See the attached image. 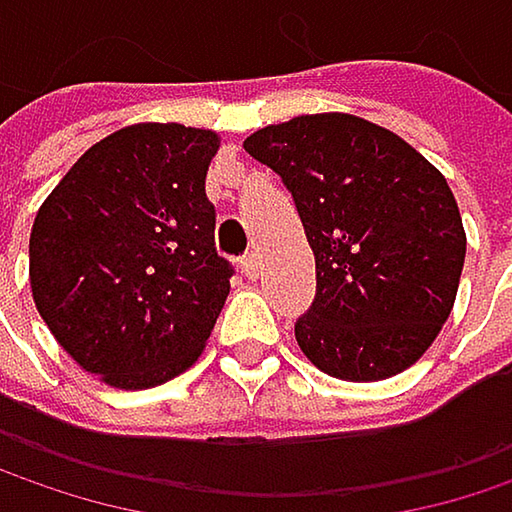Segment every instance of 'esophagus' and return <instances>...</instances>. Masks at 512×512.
<instances>
[{"label": "esophagus", "instance_id": "esophagus-1", "mask_svg": "<svg viewBox=\"0 0 512 512\" xmlns=\"http://www.w3.org/2000/svg\"><path fill=\"white\" fill-rule=\"evenodd\" d=\"M240 269L246 272V278H257V275H260V263H257V255L240 257Z\"/></svg>", "mask_w": 512, "mask_h": 512}]
</instances>
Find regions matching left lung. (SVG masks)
Returning a JSON list of instances; mask_svg holds the SVG:
<instances>
[{
    "mask_svg": "<svg viewBox=\"0 0 512 512\" xmlns=\"http://www.w3.org/2000/svg\"><path fill=\"white\" fill-rule=\"evenodd\" d=\"M243 148L293 195L317 263L296 320L302 353L350 382L388 379L427 353L448 320L462 260L457 198L412 145L356 115H302Z\"/></svg>",
    "mask_w": 512,
    "mask_h": 512,
    "instance_id": "left-lung-1",
    "label": "left lung"
}]
</instances>
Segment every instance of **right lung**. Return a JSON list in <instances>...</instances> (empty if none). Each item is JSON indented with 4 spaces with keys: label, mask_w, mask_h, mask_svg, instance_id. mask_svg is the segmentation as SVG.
<instances>
[{
    "label": "right lung",
    "mask_w": 512,
    "mask_h": 512,
    "mask_svg": "<svg viewBox=\"0 0 512 512\" xmlns=\"http://www.w3.org/2000/svg\"><path fill=\"white\" fill-rule=\"evenodd\" d=\"M219 136L133 124L76 159L29 237L35 305L79 367L154 388L195 364L231 293L204 180Z\"/></svg>",
    "instance_id": "add662e5"
}]
</instances>
